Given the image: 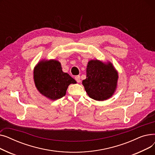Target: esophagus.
<instances>
[{
	"label": "esophagus",
	"instance_id": "obj_1",
	"mask_svg": "<svg viewBox=\"0 0 155 155\" xmlns=\"http://www.w3.org/2000/svg\"><path fill=\"white\" fill-rule=\"evenodd\" d=\"M75 79L76 80V81L77 82H80V77L79 76V75H77V76H76L75 77Z\"/></svg>",
	"mask_w": 155,
	"mask_h": 155
}]
</instances>
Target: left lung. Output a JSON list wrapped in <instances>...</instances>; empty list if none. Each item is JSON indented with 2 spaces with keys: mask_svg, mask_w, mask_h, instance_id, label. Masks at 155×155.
<instances>
[{
  "mask_svg": "<svg viewBox=\"0 0 155 155\" xmlns=\"http://www.w3.org/2000/svg\"><path fill=\"white\" fill-rule=\"evenodd\" d=\"M87 78L82 81L85 90L91 98L98 101L109 99L114 94L118 73L110 62L102 63L98 60L88 62Z\"/></svg>",
  "mask_w": 155,
  "mask_h": 155,
  "instance_id": "1",
  "label": "left lung"
}]
</instances>
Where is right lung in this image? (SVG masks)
Masks as SVG:
<instances>
[{
    "label": "right lung",
    "instance_id": "add662e5",
    "mask_svg": "<svg viewBox=\"0 0 155 155\" xmlns=\"http://www.w3.org/2000/svg\"><path fill=\"white\" fill-rule=\"evenodd\" d=\"M34 81L38 91L51 100H56L65 95L75 79L62 71L61 63L57 60H41L34 69Z\"/></svg>",
    "mask_w": 155,
    "mask_h": 155
}]
</instances>
